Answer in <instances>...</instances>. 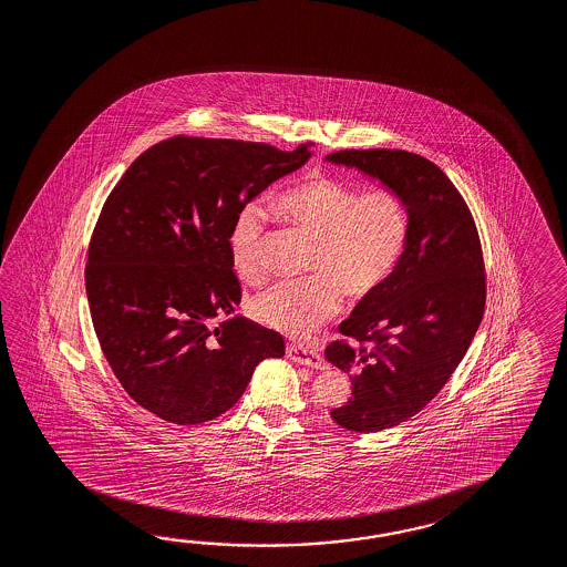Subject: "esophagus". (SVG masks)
I'll use <instances>...</instances> for the list:
<instances>
[{"label": "esophagus", "mask_w": 567, "mask_h": 567, "mask_svg": "<svg viewBox=\"0 0 567 567\" xmlns=\"http://www.w3.org/2000/svg\"><path fill=\"white\" fill-rule=\"evenodd\" d=\"M287 357L295 361V363H301V365H307V368L320 369L323 363L320 352L309 351V349L299 347V344H289L287 347Z\"/></svg>", "instance_id": "obj_1"}]
</instances>
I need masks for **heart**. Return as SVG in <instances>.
I'll return each mask as SVG.
<instances>
[{
	"instance_id": "obj_1",
	"label": "heart",
	"mask_w": 567,
	"mask_h": 567,
	"mask_svg": "<svg viewBox=\"0 0 567 567\" xmlns=\"http://www.w3.org/2000/svg\"><path fill=\"white\" fill-rule=\"evenodd\" d=\"M276 215L313 239L303 280H282L256 295L249 313L256 322L287 337H307L340 307V292L363 299L396 268L409 233L402 199L375 189L363 194L322 173H309L275 198ZM264 215L245 206L229 235L233 270L260 285L268 276L261 260Z\"/></svg>"
}]
</instances>
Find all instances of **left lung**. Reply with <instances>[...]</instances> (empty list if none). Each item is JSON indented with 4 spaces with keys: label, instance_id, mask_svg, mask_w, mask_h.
<instances>
[{
    "label": "left lung",
    "instance_id": "8db88e82",
    "mask_svg": "<svg viewBox=\"0 0 567 567\" xmlns=\"http://www.w3.org/2000/svg\"><path fill=\"white\" fill-rule=\"evenodd\" d=\"M396 194L409 216L396 268L338 326L328 363L349 373L352 396L332 411L357 433L392 429L423 411L475 338L485 311V266L475 220L442 168L404 151H340L323 158ZM377 347L368 352L361 341Z\"/></svg>",
    "mask_w": 567,
    "mask_h": 567
}]
</instances>
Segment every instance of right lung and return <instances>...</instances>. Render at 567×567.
<instances>
[{
	"instance_id": "add662e5",
	"label": "right lung",
	"mask_w": 567,
	"mask_h": 567,
	"mask_svg": "<svg viewBox=\"0 0 567 567\" xmlns=\"http://www.w3.org/2000/svg\"><path fill=\"white\" fill-rule=\"evenodd\" d=\"M311 154L173 138L138 156L111 192L89 247L92 326L123 390L163 421L227 413L254 369L285 354L278 332L235 313L229 235L241 208Z\"/></svg>"
}]
</instances>
